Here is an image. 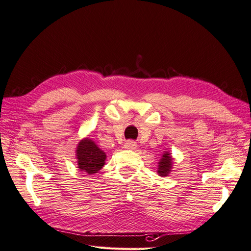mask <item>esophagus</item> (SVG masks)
I'll list each match as a JSON object with an SVG mask.
<instances>
[{
	"label": "esophagus",
	"instance_id": "esophagus-1",
	"mask_svg": "<svg viewBox=\"0 0 251 251\" xmlns=\"http://www.w3.org/2000/svg\"><path fill=\"white\" fill-rule=\"evenodd\" d=\"M136 146L137 145H136L135 142H133V140H127V142L125 144V148L133 150V149L136 148Z\"/></svg>",
	"mask_w": 251,
	"mask_h": 251
}]
</instances>
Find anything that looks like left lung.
I'll use <instances>...</instances> for the list:
<instances>
[{"instance_id":"left-lung-1","label":"left lung","mask_w":251,"mask_h":251,"mask_svg":"<svg viewBox=\"0 0 251 251\" xmlns=\"http://www.w3.org/2000/svg\"><path fill=\"white\" fill-rule=\"evenodd\" d=\"M172 165H173V162H172V156H170V153L165 152L163 157L161 158L160 163H158V170H157L158 175L162 176H167L170 172V169H172Z\"/></svg>"}]
</instances>
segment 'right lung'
Here are the masks:
<instances>
[{"label":"right lung","mask_w":251,"mask_h":251,"mask_svg":"<svg viewBox=\"0 0 251 251\" xmlns=\"http://www.w3.org/2000/svg\"><path fill=\"white\" fill-rule=\"evenodd\" d=\"M76 157L78 168L88 175H93L104 166L106 155L95 142L86 138L79 142Z\"/></svg>","instance_id":"1"}]
</instances>
